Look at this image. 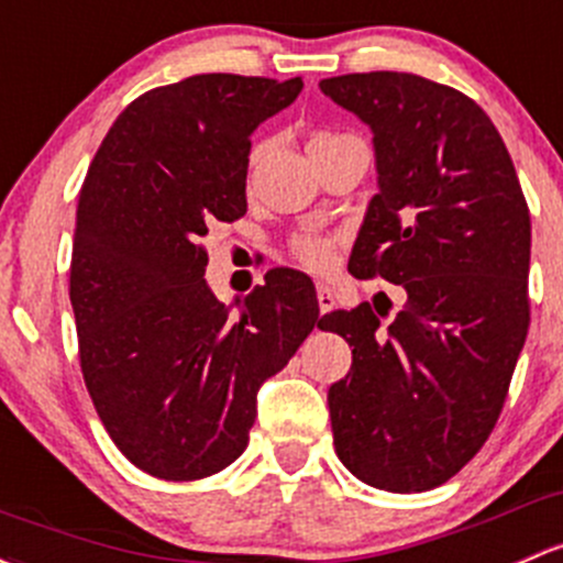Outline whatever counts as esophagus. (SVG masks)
Returning a JSON list of instances; mask_svg holds the SVG:
<instances>
[{"label": "esophagus", "mask_w": 563, "mask_h": 563, "mask_svg": "<svg viewBox=\"0 0 563 563\" xmlns=\"http://www.w3.org/2000/svg\"><path fill=\"white\" fill-rule=\"evenodd\" d=\"M334 291H331V286H327V283H318V310L321 312H329L331 307H334Z\"/></svg>", "instance_id": "obj_1"}]
</instances>
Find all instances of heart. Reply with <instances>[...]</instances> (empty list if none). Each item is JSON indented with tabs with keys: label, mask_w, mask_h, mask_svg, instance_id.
<instances>
[{
	"label": "heart",
	"mask_w": 563,
	"mask_h": 563,
	"mask_svg": "<svg viewBox=\"0 0 563 563\" xmlns=\"http://www.w3.org/2000/svg\"><path fill=\"white\" fill-rule=\"evenodd\" d=\"M351 140V134H340V132H316L307 142V151H323V147L340 145V142ZM262 156V145L253 147L251 153V164L258 162ZM291 253L299 264L310 266V269H327V266L334 262V240L327 234L318 232H305L297 234L291 242Z\"/></svg>",
	"instance_id": "b5f03b06"
}]
</instances>
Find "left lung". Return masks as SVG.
<instances>
[{"label": "left lung", "mask_w": 563, "mask_h": 563, "mask_svg": "<svg viewBox=\"0 0 563 563\" xmlns=\"http://www.w3.org/2000/svg\"><path fill=\"white\" fill-rule=\"evenodd\" d=\"M321 91L375 147L347 269L407 294L388 327L366 301L318 321L353 347L329 388L334 448L361 483L418 494L481 451L505 405L529 331V207L496 126L455 88L358 73Z\"/></svg>", "instance_id": "left-lung-1"}]
</instances>
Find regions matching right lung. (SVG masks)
I'll use <instances>...</instances> for the list:
<instances>
[{"label":"right lung","mask_w":563,"mask_h":563,"mask_svg":"<svg viewBox=\"0 0 563 563\" xmlns=\"http://www.w3.org/2000/svg\"><path fill=\"white\" fill-rule=\"evenodd\" d=\"M301 86L216 73L153 88L115 118L80 188L69 301L82 380L118 451L162 481L240 459L258 388L318 323L305 272H266L240 316L205 280L207 229L247 210L251 134Z\"/></svg>","instance_id":"right-lung-1"}]
</instances>
